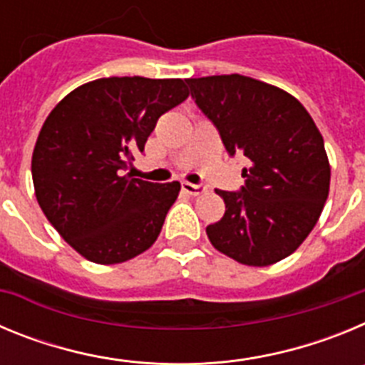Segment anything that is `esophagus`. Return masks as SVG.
I'll use <instances>...</instances> for the list:
<instances>
[{
  "mask_svg": "<svg viewBox=\"0 0 365 365\" xmlns=\"http://www.w3.org/2000/svg\"><path fill=\"white\" fill-rule=\"evenodd\" d=\"M180 186H182V190H185L186 193H190V195H201V193L206 192L205 185H193V182H188V180H185Z\"/></svg>",
  "mask_w": 365,
  "mask_h": 365,
  "instance_id": "obj_1",
  "label": "esophagus"
}]
</instances>
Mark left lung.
Returning <instances> with one entry per match:
<instances>
[{
	"label": "left lung",
	"instance_id": "8db88e82",
	"mask_svg": "<svg viewBox=\"0 0 365 365\" xmlns=\"http://www.w3.org/2000/svg\"><path fill=\"white\" fill-rule=\"evenodd\" d=\"M230 157L245 155V185L215 190L225 215L206 227L210 243L243 265L291 256L320 217L329 195L324 138L307 109L279 87L241 74L186 80Z\"/></svg>",
	"mask_w": 365,
	"mask_h": 365
}]
</instances>
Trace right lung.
<instances>
[{"label": "right lung", "mask_w": 365, "mask_h": 365, "mask_svg": "<svg viewBox=\"0 0 365 365\" xmlns=\"http://www.w3.org/2000/svg\"><path fill=\"white\" fill-rule=\"evenodd\" d=\"M188 98L179 78L113 76L83 83L51 111L32 153L45 217L100 265L143 254L159 237L180 185L125 173L160 115Z\"/></svg>", "instance_id": "1"}]
</instances>
